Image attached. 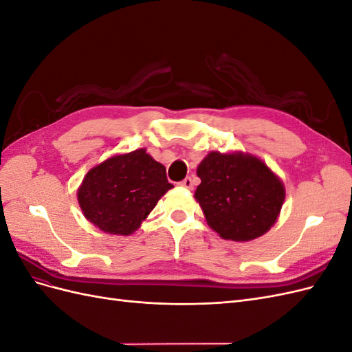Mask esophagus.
I'll return each mask as SVG.
<instances>
[{"label":"esophagus","instance_id":"esophagus-1","mask_svg":"<svg viewBox=\"0 0 352 352\" xmlns=\"http://www.w3.org/2000/svg\"><path fill=\"white\" fill-rule=\"evenodd\" d=\"M180 186H184L186 189H194V179L192 177H185L182 182H180Z\"/></svg>","mask_w":352,"mask_h":352}]
</instances>
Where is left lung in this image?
Here are the masks:
<instances>
[{"instance_id": "1", "label": "left lung", "mask_w": 352, "mask_h": 352, "mask_svg": "<svg viewBox=\"0 0 352 352\" xmlns=\"http://www.w3.org/2000/svg\"><path fill=\"white\" fill-rule=\"evenodd\" d=\"M195 199L208 226L223 239L248 242L270 230L285 201V186L263 160L211 151L197 168Z\"/></svg>"}]
</instances>
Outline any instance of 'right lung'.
<instances>
[{
  "instance_id": "right-lung-1",
  "label": "right lung",
  "mask_w": 352,
  "mask_h": 352,
  "mask_svg": "<svg viewBox=\"0 0 352 352\" xmlns=\"http://www.w3.org/2000/svg\"><path fill=\"white\" fill-rule=\"evenodd\" d=\"M173 185L166 167L145 148L113 155L92 167L78 189V201L94 226L111 235L133 233Z\"/></svg>"
}]
</instances>
